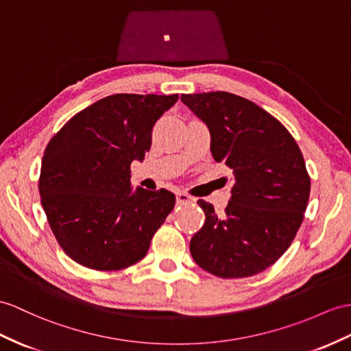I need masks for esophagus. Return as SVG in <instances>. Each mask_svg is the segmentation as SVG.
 <instances>
[{"mask_svg": "<svg viewBox=\"0 0 351 351\" xmlns=\"http://www.w3.org/2000/svg\"><path fill=\"white\" fill-rule=\"evenodd\" d=\"M195 198H192L191 195H187L184 192H177V202L180 204H187V202H193Z\"/></svg>", "mask_w": 351, "mask_h": 351, "instance_id": "34e87169", "label": "esophagus"}]
</instances>
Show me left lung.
Segmentation results:
<instances>
[{"label": "left lung", "instance_id": "1", "mask_svg": "<svg viewBox=\"0 0 351 351\" xmlns=\"http://www.w3.org/2000/svg\"><path fill=\"white\" fill-rule=\"evenodd\" d=\"M208 126L216 162L232 169V196L223 216L198 201L204 226L191 240L193 261L213 276L259 274L280 259L304 220L310 176L295 138L254 102L229 92L182 95Z\"/></svg>", "mask_w": 351, "mask_h": 351}]
</instances>
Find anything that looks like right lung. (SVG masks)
<instances>
[{
    "label": "right lung",
    "mask_w": 351,
    "mask_h": 351,
    "mask_svg": "<svg viewBox=\"0 0 351 351\" xmlns=\"http://www.w3.org/2000/svg\"><path fill=\"white\" fill-rule=\"evenodd\" d=\"M177 99V93L110 95L71 117L49 141L41 204L59 245L77 263L117 271L147 254L176 195L132 191L131 164L146 156L153 126Z\"/></svg>",
    "instance_id": "obj_1"
}]
</instances>
